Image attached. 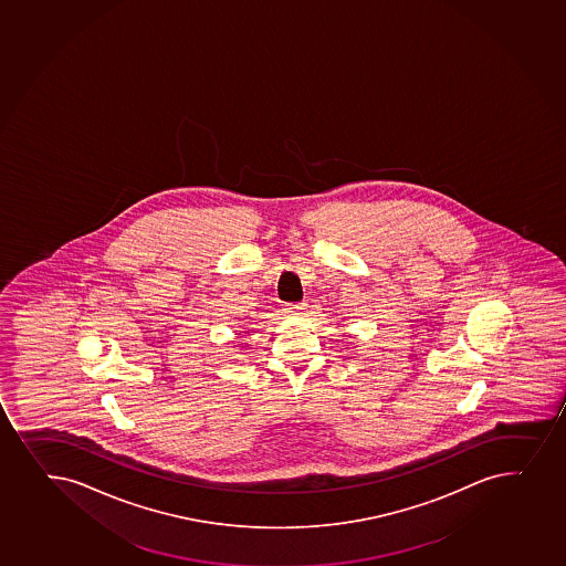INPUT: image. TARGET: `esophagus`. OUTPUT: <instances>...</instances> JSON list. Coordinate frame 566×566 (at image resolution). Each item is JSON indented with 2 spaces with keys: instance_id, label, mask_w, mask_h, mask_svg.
<instances>
[{
  "instance_id": "obj_1",
  "label": "esophagus",
  "mask_w": 566,
  "mask_h": 566,
  "mask_svg": "<svg viewBox=\"0 0 566 566\" xmlns=\"http://www.w3.org/2000/svg\"><path fill=\"white\" fill-rule=\"evenodd\" d=\"M305 303H292V305L286 306V312H290V314H295V316H298V314H303V312H305Z\"/></svg>"
}]
</instances>
